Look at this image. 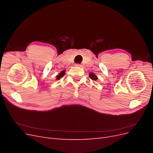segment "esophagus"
Wrapping results in <instances>:
<instances>
[{
	"instance_id": "34e87169",
	"label": "esophagus",
	"mask_w": 153,
	"mask_h": 153,
	"mask_svg": "<svg viewBox=\"0 0 153 153\" xmlns=\"http://www.w3.org/2000/svg\"><path fill=\"white\" fill-rule=\"evenodd\" d=\"M75 66H76V67H82V64H75Z\"/></svg>"
}]
</instances>
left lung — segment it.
<instances>
[{
    "label": "left lung",
    "instance_id": "1",
    "mask_svg": "<svg viewBox=\"0 0 153 153\" xmlns=\"http://www.w3.org/2000/svg\"><path fill=\"white\" fill-rule=\"evenodd\" d=\"M89 77L91 78V79L92 80H96L97 79H98V77H97L94 73H90V75H89Z\"/></svg>",
    "mask_w": 153,
    "mask_h": 153
}]
</instances>
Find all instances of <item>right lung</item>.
<instances>
[{
	"label": "right lung",
	"instance_id": "right-lung-1",
	"mask_svg": "<svg viewBox=\"0 0 153 153\" xmlns=\"http://www.w3.org/2000/svg\"><path fill=\"white\" fill-rule=\"evenodd\" d=\"M64 73H65V71H61V73H60L59 75H57V80H59L60 78H61L62 76H64Z\"/></svg>",
	"mask_w": 153,
	"mask_h": 153
}]
</instances>
